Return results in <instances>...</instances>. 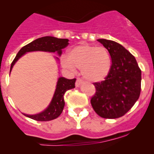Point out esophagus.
<instances>
[{
  "label": "esophagus",
  "instance_id": "1",
  "mask_svg": "<svg viewBox=\"0 0 154 154\" xmlns=\"http://www.w3.org/2000/svg\"><path fill=\"white\" fill-rule=\"evenodd\" d=\"M83 84V82L82 80L80 79H78L76 80V82H75V86L76 87H79L80 85H82Z\"/></svg>",
  "mask_w": 154,
  "mask_h": 154
}]
</instances>
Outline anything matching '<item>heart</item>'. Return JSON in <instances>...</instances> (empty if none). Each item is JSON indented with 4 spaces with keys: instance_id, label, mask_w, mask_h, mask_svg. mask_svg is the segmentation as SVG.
<instances>
[{
    "instance_id": "obj_1",
    "label": "heart",
    "mask_w": 154,
    "mask_h": 154,
    "mask_svg": "<svg viewBox=\"0 0 154 154\" xmlns=\"http://www.w3.org/2000/svg\"><path fill=\"white\" fill-rule=\"evenodd\" d=\"M62 65L69 69H81V74L90 82H100L108 76L112 60L108 50L89 44H80L69 51L67 58H62Z\"/></svg>"
}]
</instances>
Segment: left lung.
Segmentation results:
<instances>
[{"mask_svg":"<svg viewBox=\"0 0 154 154\" xmlns=\"http://www.w3.org/2000/svg\"><path fill=\"white\" fill-rule=\"evenodd\" d=\"M109 53L111 70L101 82H95L96 93L91 99L95 112L105 119L121 117L140 97L141 70L135 57L123 45L106 39H98Z\"/></svg>","mask_w":154,"mask_h":154,"instance_id":"left-lung-1","label":"left lung"}]
</instances>
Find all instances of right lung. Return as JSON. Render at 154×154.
Listing matches in <instances>:
<instances>
[{"instance_id": "obj_1", "label": "right lung", "mask_w": 154, "mask_h": 154, "mask_svg": "<svg viewBox=\"0 0 154 154\" xmlns=\"http://www.w3.org/2000/svg\"><path fill=\"white\" fill-rule=\"evenodd\" d=\"M68 45H69V39L66 38H58L51 36L39 38L21 48V49L18 51L14 61L12 62L10 72L14 65L25 53L30 52V51H48V52H57V54L61 56L62 52V50L65 47H67ZM56 58L58 60L59 59L57 57ZM75 79H68L64 77H59L58 82H57L55 92L49 106L40 113L35 114V115L23 114L27 117H29L37 121H49L56 119L61 115L64 106H65L64 95L67 90L75 88Z\"/></svg>"}]
</instances>
